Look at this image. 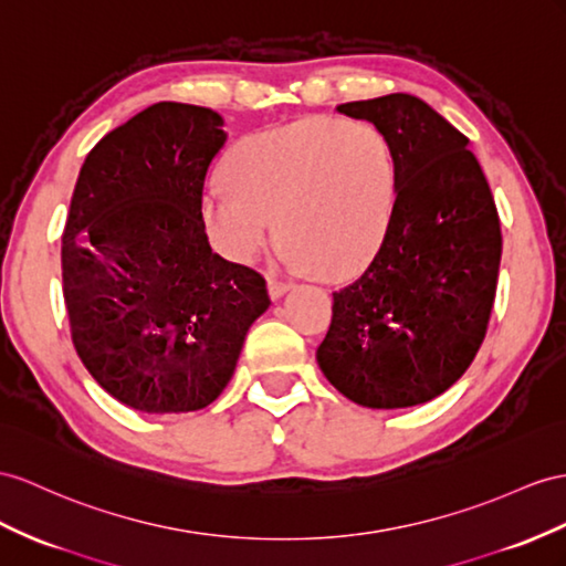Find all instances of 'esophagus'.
<instances>
[{
  "mask_svg": "<svg viewBox=\"0 0 566 566\" xmlns=\"http://www.w3.org/2000/svg\"><path fill=\"white\" fill-rule=\"evenodd\" d=\"M289 282H284V280H277V277H272V274H268V294H270V298H280V296H284L286 292H289Z\"/></svg>",
  "mask_w": 566,
  "mask_h": 566,
  "instance_id": "34e87169",
  "label": "esophagus"
}]
</instances>
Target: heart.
I'll return each mask as SVG.
<instances>
[{
    "label": "heart",
    "instance_id": "1",
    "mask_svg": "<svg viewBox=\"0 0 566 566\" xmlns=\"http://www.w3.org/2000/svg\"><path fill=\"white\" fill-rule=\"evenodd\" d=\"M202 214L217 245L249 263L277 234L298 270L352 277L378 255L392 227L397 165L366 122L308 117L245 140Z\"/></svg>",
    "mask_w": 566,
    "mask_h": 566
}]
</instances>
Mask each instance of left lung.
<instances>
[{"instance_id":"8db88e82","label":"left lung","mask_w":566,"mask_h":566,"mask_svg":"<svg viewBox=\"0 0 566 566\" xmlns=\"http://www.w3.org/2000/svg\"><path fill=\"white\" fill-rule=\"evenodd\" d=\"M387 138L397 165L392 227L356 282L332 294L317 366L368 409L426 403L485 339L502 231L469 138L423 99L392 93L337 107Z\"/></svg>"}]
</instances>
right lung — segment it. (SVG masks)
<instances>
[{
	"instance_id": "1",
	"label": "right lung",
	"mask_w": 566,
	"mask_h": 566,
	"mask_svg": "<svg viewBox=\"0 0 566 566\" xmlns=\"http://www.w3.org/2000/svg\"><path fill=\"white\" fill-rule=\"evenodd\" d=\"M208 107L157 103L85 157L62 237L71 339L114 399L143 413L208 407L234 375L265 280L212 253L208 167L227 140Z\"/></svg>"
}]
</instances>
